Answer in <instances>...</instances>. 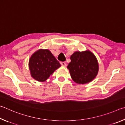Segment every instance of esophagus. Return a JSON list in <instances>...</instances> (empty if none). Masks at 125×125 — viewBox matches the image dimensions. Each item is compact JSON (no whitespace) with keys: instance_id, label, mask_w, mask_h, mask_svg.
I'll list each match as a JSON object with an SVG mask.
<instances>
[{"instance_id":"1","label":"esophagus","mask_w":125,"mask_h":125,"mask_svg":"<svg viewBox=\"0 0 125 125\" xmlns=\"http://www.w3.org/2000/svg\"><path fill=\"white\" fill-rule=\"evenodd\" d=\"M61 66H66V64L65 62H61Z\"/></svg>"}]
</instances>
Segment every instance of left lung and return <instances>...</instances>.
Masks as SVG:
<instances>
[{"label": "left lung", "mask_w": 125, "mask_h": 125, "mask_svg": "<svg viewBox=\"0 0 125 125\" xmlns=\"http://www.w3.org/2000/svg\"><path fill=\"white\" fill-rule=\"evenodd\" d=\"M70 59L71 62L67 67L72 79L76 83H87L96 77L99 66L97 59L92 52L89 50L76 52Z\"/></svg>", "instance_id": "obj_1"}]
</instances>
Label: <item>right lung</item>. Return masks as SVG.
<instances>
[{
  "instance_id": "right-lung-1",
  "label": "right lung",
  "mask_w": 125,
  "mask_h": 125,
  "mask_svg": "<svg viewBox=\"0 0 125 125\" xmlns=\"http://www.w3.org/2000/svg\"><path fill=\"white\" fill-rule=\"evenodd\" d=\"M61 66L59 61L49 50L40 49L31 57L29 68L34 79L38 81H45Z\"/></svg>"
}]
</instances>
